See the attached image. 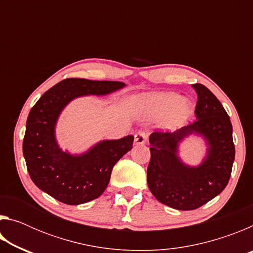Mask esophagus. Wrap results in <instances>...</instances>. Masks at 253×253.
I'll return each mask as SVG.
<instances>
[{
	"label": "esophagus",
	"instance_id": "obj_1",
	"mask_svg": "<svg viewBox=\"0 0 253 253\" xmlns=\"http://www.w3.org/2000/svg\"><path fill=\"white\" fill-rule=\"evenodd\" d=\"M147 140V132H145L144 130H138L135 134V139L134 142L136 145H144Z\"/></svg>",
	"mask_w": 253,
	"mask_h": 253
}]
</instances>
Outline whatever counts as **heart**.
Returning <instances> with one entry per match:
<instances>
[{"label":"heart","instance_id":"b5f03b06","mask_svg":"<svg viewBox=\"0 0 253 253\" xmlns=\"http://www.w3.org/2000/svg\"><path fill=\"white\" fill-rule=\"evenodd\" d=\"M145 110L154 117L165 116L163 125L168 129H176L185 123L193 111V106L188 100L182 99L178 93H154L142 98Z\"/></svg>","mask_w":253,"mask_h":253}]
</instances>
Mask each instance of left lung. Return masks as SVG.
I'll return each mask as SVG.
<instances>
[{
	"mask_svg": "<svg viewBox=\"0 0 253 253\" xmlns=\"http://www.w3.org/2000/svg\"><path fill=\"white\" fill-rule=\"evenodd\" d=\"M192 88L198 95L196 121L174 132L149 136V190L161 203L182 211L202 207L224 190L235 155L232 124L223 106L205 85L195 84ZM192 134L202 136L208 147L196 167L185 165L178 155L179 144Z\"/></svg>",
	"mask_w": 253,
	"mask_h": 253,
	"instance_id": "left-lung-1",
	"label": "left lung"
}]
</instances>
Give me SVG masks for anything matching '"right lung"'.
Segmentation results:
<instances>
[{
	"label": "right lung",
	"mask_w": 253,
	"mask_h": 253,
	"mask_svg": "<svg viewBox=\"0 0 253 253\" xmlns=\"http://www.w3.org/2000/svg\"><path fill=\"white\" fill-rule=\"evenodd\" d=\"M119 81L69 78L41 96L30 110L23 156L32 182L60 202L78 205L104 193L114 165L132 148L134 136L104 139L87 152L70 154L59 146L55 126L66 106L84 96H106L125 87Z\"/></svg>",
	"instance_id": "right-lung-1"
}]
</instances>
